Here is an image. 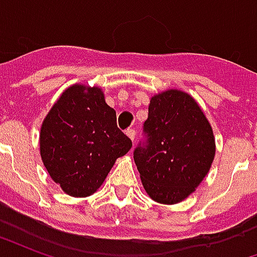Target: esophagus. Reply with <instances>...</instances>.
<instances>
[{
    "label": "esophagus",
    "instance_id": "34e87169",
    "mask_svg": "<svg viewBox=\"0 0 257 257\" xmlns=\"http://www.w3.org/2000/svg\"><path fill=\"white\" fill-rule=\"evenodd\" d=\"M126 135H128L129 139H131V140H132V142H134V140H135V129H134V128L126 129Z\"/></svg>",
    "mask_w": 257,
    "mask_h": 257
}]
</instances>
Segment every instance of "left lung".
Wrapping results in <instances>:
<instances>
[{
    "label": "left lung",
    "mask_w": 257,
    "mask_h": 257,
    "mask_svg": "<svg viewBox=\"0 0 257 257\" xmlns=\"http://www.w3.org/2000/svg\"><path fill=\"white\" fill-rule=\"evenodd\" d=\"M146 140L135 164L146 193L160 204H178L194 193L215 158V136L198 103L183 90L151 97L143 125Z\"/></svg>",
    "instance_id": "1"
}]
</instances>
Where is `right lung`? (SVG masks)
<instances>
[{"mask_svg": "<svg viewBox=\"0 0 257 257\" xmlns=\"http://www.w3.org/2000/svg\"><path fill=\"white\" fill-rule=\"evenodd\" d=\"M132 142L117 126L115 110L99 86L75 84L64 90L41 125L40 153L49 176L71 197L100 187Z\"/></svg>", "mask_w": 257, "mask_h": 257, "instance_id": "1", "label": "right lung"}]
</instances>
